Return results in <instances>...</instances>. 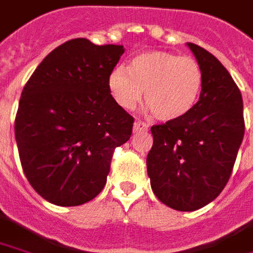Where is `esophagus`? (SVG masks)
<instances>
[{"label": "esophagus", "instance_id": "34e87169", "mask_svg": "<svg viewBox=\"0 0 253 253\" xmlns=\"http://www.w3.org/2000/svg\"><path fill=\"white\" fill-rule=\"evenodd\" d=\"M149 129V125L142 121H136L133 124V133H139V132H146Z\"/></svg>", "mask_w": 253, "mask_h": 253}]
</instances>
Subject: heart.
<instances>
[{
    "instance_id": "1",
    "label": "heart",
    "mask_w": 253,
    "mask_h": 253,
    "mask_svg": "<svg viewBox=\"0 0 253 253\" xmlns=\"http://www.w3.org/2000/svg\"><path fill=\"white\" fill-rule=\"evenodd\" d=\"M203 72L192 57L167 51L139 54L130 68L115 67L108 76V87L118 106L132 110L143 97L160 121L178 120L195 106L201 94Z\"/></svg>"
}]
</instances>
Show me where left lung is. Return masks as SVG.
<instances>
[{
	"label": "left lung",
	"mask_w": 253,
	"mask_h": 253,
	"mask_svg": "<svg viewBox=\"0 0 253 253\" xmlns=\"http://www.w3.org/2000/svg\"><path fill=\"white\" fill-rule=\"evenodd\" d=\"M203 72L201 97L184 117L153 125L147 175L157 199L171 209L194 211L227 185L241 146L242 96L213 54L188 43Z\"/></svg>",
	"instance_id": "obj_1"
}]
</instances>
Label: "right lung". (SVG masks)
<instances>
[{"label":"right lung","mask_w":253,"mask_h":253,"mask_svg":"<svg viewBox=\"0 0 253 253\" xmlns=\"http://www.w3.org/2000/svg\"><path fill=\"white\" fill-rule=\"evenodd\" d=\"M124 45L74 39L52 50L25 84L15 118L29 184L57 206H79L101 192L115 147L133 118L118 106L108 76Z\"/></svg>","instance_id":"add662e5"}]
</instances>
